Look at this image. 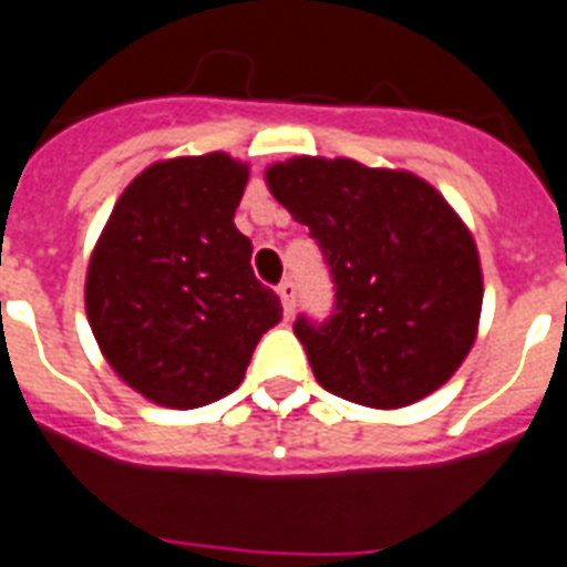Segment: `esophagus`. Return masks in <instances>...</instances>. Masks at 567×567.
Instances as JSON below:
<instances>
[{
	"label": "esophagus",
	"instance_id": "obj_1",
	"mask_svg": "<svg viewBox=\"0 0 567 567\" xmlns=\"http://www.w3.org/2000/svg\"><path fill=\"white\" fill-rule=\"evenodd\" d=\"M278 296L280 305H284V313L292 317V311H296V287H292V280H284V284H280Z\"/></svg>",
	"mask_w": 567,
	"mask_h": 567
}]
</instances>
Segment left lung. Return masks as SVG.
Segmentation results:
<instances>
[{
	"label": "left lung",
	"instance_id": "obj_1",
	"mask_svg": "<svg viewBox=\"0 0 567 567\" xmlns=\"http://www.w3.org/2000/svg\"><path fill=\"white\" fill-rule=\"evenodd\" d=\"M266 184L332 268V320L292 326L317 383L380 411L444 386L483 308L481 254L447 198L414 172L347 156H292L268 165Z\"/></svg>",
	"mask_w": 567,
	"mask_h": 567
}]
</instances>
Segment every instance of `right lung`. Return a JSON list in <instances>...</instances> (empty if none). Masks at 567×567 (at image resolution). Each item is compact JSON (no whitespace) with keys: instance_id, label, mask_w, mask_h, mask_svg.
<instances>
[{"instance_id":"obj_1","label":"right lung","mask_w":567,"mask_h":567,"mask_svg":"<svg viewBox=\"0 0 567 567\" xmlns=\"http://www.w3.org/2000/svg\"><path fill=\"white\" fill-rule=\"evenodd\" d=\"M250 165L214 151L172 156L123 189L90 254L84 305L117 378L175 411L238 390L259 338L280 323L235 229Z\"/></svg>"}]
</instances>
